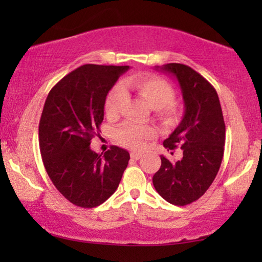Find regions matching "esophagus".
<instances>
[{
    "label": "esophagus",
    "mask_w": 262,
    "mask_h": 262,
    "mask_svg": "<svg viewBox=\"0 0 262 262\" xmlns=\"http://www.w3.org/2000/svg\"><path fill=\"white\" fill-rule=\"evenodd\" d=\"M142 157V154L139 152H131V159L134 160H139Z\"/></svg>",
    "instance_id": "1"
}]
</instances>
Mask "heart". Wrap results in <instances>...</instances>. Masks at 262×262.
Wrapping results in <instances>:
<instances>
[{"mask_svg": "<svg viewBox=\"0 0 262 262\" xmlns=\"http://www.w3.org/2000/svg\"><path fill=\"white\" fill-rule=\"evenodd\" d=\"M124 91H132L142 96L150 107L156 110V116L163 124L177 123L180 111L173 102L175 92L171 85L163 78L155 75H132L125 78L120 87L111 91L105 100V113L107 117L114 118L119 112L124 100ZM155 131L148 125L134 121H126L116 131V138L119 144L132 150H139L145 142L154 137Z\"/></svg>", "mask_w": 262, "mask_h": 262, "instance_id": "obj_1", "label": "heart"}]
</instances>
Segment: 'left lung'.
<instances>
[{"label": "left lung", "mask_w": 262, "mask_h": 262, "mask_svg": "<svg viewBox=\"0 0 262 262\" xmlns=\"http://www.w3.org/2000/svg\"><path fill=\"white\" fill-rule=\"evenodd\" d=\"M156 69L177 77L185 114L179 126L163 142L168 150L180 145L182 157L170 162L161 156V167L152 177V184L168 203L185 206L209 189L220 170L225 144L223 113L216 89L192 68L169 63Z\"/></svg>", "instance_id": "8db88e82"}]
</instances>
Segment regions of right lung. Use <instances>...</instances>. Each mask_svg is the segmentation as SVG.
Returning a JSON list of instances; mask_svg holds the SVG:
<instances>
[{"mask_svg":"<svg viewBox=\"0 0 262 262\" xmlns=\"http://www.w3.org/2000/svg\"><path fill=\"white\" fill-rule=\"evenodd\" d=\"M127 66L85 64L64 76L46 98L39 121L42 163L55 187L74 205L96 207L116 192L130 154L91 149L103 120L106 96Z\"/></svg>","mask_w":262,"mask_h":262,"instance_id":"add662e5","label":"right lung"}]
</instances>
